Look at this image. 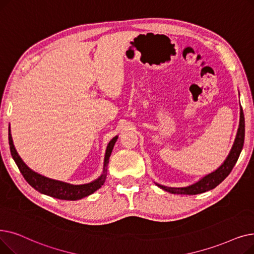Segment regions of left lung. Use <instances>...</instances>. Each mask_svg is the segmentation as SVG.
I'll return each mask as SVG.
<instances>
[{
	"label": "left lung",
	"instance_id": "1",
	"mask_svg": "<svg viewBox=\"0 0 254 254\" xmlns=\"http://www.w3.org/2000/svg\"><path fill=\"white\" fill-rule=\"evenodd\" d=\"M244 138H245V119H244V114L243 110L241 107V113H240V124H239V129H238V133L234 142V146L229 152L227 158L223 162L219 168L207 176H204L202 179H200L198 182L192 184L187 187H166L160 184L156 185L160 187L161 189L170 192V193H178V194H199V193H203L206 191H209L211 189H214L216 186H218L222 181L231 174L232 170L234 168L235 164L238 161L239 156L241 154V151L243 149V144H244Z\"/></svg>",
	"mask_w": 254,
	"mask_h": 254
}]
</instances>
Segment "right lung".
Segmentation results:
<instances>
[{
    "instance_id": "add662e5",
    "label": "right lung",
    "mask_w": 254,
    "mask_h": 254,
    "mask_svg": "<svg viewBox=\"0 0 254 254\" xmlns=\"http://www.w3.org/2000/svg\"><path fill=\"white\" fill-rule=\"evenodd\" d=\"M9 146H10V152L13 160L15 161L18 170L20 171L21 175L25 178L27 182L37 191H39L42 194L50 195L55 198L59 199H65V200H77L86 197L92 193H94L96 190H98L105 182L106 175H107V165L108 161H110V157L112 154V151L114 149L115 143L118 139V135L115 136L107 144V148L105 151V157H104V165H103V172L101 176L96 179L95 181L88 184L82 185H73L62 182V181H58L54 179L46 178L38 173L32 171L30 167L27 166V164L22 161V159L17 154L13 140H12V136L10 133V125H9Z\"/></svg>"
}]
</instances>
